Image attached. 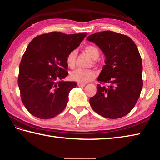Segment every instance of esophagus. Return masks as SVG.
Wrapping results in <instances>:
<instances>
[{
	"mask_svg": "<svg viewBox=\"0 0 160 160\" xmlns=\"http://www.w3.org/2000/svg\"><path fill=\"white\" fill-rule=\"evenodd\" d=\"M77 85L78 87H84V86H85V84H84V83H81V82H78L77 83Z\"/></svg>",
	"mask_w": 160,
	"mask_h": 160,
	"instance_id": "esophagus-1",
	"label": "esophagus"
}]
</instances>
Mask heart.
Segmentation results:
<instances>
[{"label": "heart", "instance_id": "obj_1", "mask_svg": "<svg viewBox=\"0 0 160 160\" xmlns=\"http://www.w3.org/2000/svg\"><path fill=\"white\" fill-rule=\"evenodd\" d=\"M84 51L89 55V57L93 59H96L99 57V51L98 48L93 46H87L84 48ZM76 51H71L68 53L66 57V63L67 66L71 68H73L76 65ZM71 80L76 81L78 82L86 83L89 81L93 80L96 77L95 72L91 69H82V68H78V69L71 72L70 74Z\"/></svg>", "mask_w": 160, "mask_h": 160}]
</instances>
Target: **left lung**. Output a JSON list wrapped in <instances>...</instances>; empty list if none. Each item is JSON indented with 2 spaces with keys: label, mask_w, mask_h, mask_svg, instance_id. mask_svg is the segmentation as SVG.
<instances>
[{
  "label": "left lung",
  "mask_w": 160,
  "mask_h": 160,
  "mask_svg": "<svg viewBox=\"0 0 160 160\" xmlns=\"http://www.w3.org/2000/svg\"><path fill=\"white\" fill-rule=\"evenodd\" d=\"M87 39L95 43L106 57L96 93L89 100L91 107L103 117H123L133 109L142 89L138 48L129 37L110 30L91 34ZM105 83L109 85L106 87Z\"/></svg>",
  "instance_id": "1"
}]
</instances>
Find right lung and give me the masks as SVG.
Instances as JSON below:
<instances>
[{"mask_svg":"<svg viewBox=\"0 0 160 160\" xmlns=\"http://www.w3.org/2000/svg\"><path fill=\"white\" fill-rule=\"evenodd\" d=\"M87 35L51 32L37 36L28 44L19 65L18 85L31 114L48 119L65 109L69 92L77 85L62 81L68 76L66 57Z\"/></svg>","mask_w":160,"mask_h":160,"instance_id":"obj_1","label":"right lung"}]
</instances>
